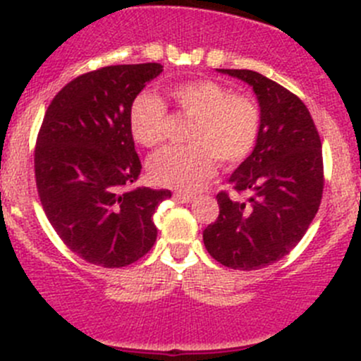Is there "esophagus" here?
Listing matches in <instances>:
<instances>
[{
    "label": "esophagus",
    "mask_w": 361,
    "mask_h": 361,
    "mask_svg": "<svg viewBox=\"0 0 361 361\" xmlns=\"http://www.w3.org/2000/svg\"><path fill=\"white\" fill-rule=\"evenodd\" d=\"M173 198L180 203H191L192 200H195V196L188 195V192H176V195H173Z\"/></svg>",
    "instance_id": "esophagus-1"
}]
</instances>
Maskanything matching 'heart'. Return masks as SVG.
<instances>
[{"mask_svg": "<svg viewBox=\"0 0 361 361\" xmlns=\"http://www.w3.org/2000/svg\"><path fill=\"white\" fill-rule=\"evenodd\" d=\"M179 109L189 120L188 147H166L147 161L154 184L180 191H196L214 176L215 159L229 169L243 161L259 139L261 109L248 95L214 80H196L170 90ZM133 140L156 147L165 139L166 106L158 95L142 92L133 99L128 113Z\"/></svg>", "mask_w": 361, "mask_h": 361, "instance_id": "obj_1", "label": "heart"}]
</instances>
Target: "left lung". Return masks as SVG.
I'll return each instance as SVG.
<instances>
[{"mask_svg": "<svg viewBox=\"0 0 361 361\" xmlns=\"http://www.w3.org/2000/svg\"><path fill=\"white\" fill-rule=\"evenodd\" d=\"M252 87L261 107L254 151L229 177L247 202L219 192V217L203 231L222 266L254 271L280 261L310 228L323 192L322 140L304 102L248 69H217Z\"/></svg>", "mask_w": 361, "mask_h": 361, "instance_id": "obj_1", "label": "left lung"}]
</instances>
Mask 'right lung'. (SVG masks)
I'll return each mask as SVG.
<instances>
[{"mask_svg":"<svg viewBox=\"0 0 361 361\" xmlns=\"http://www.w3.org/2000/svg\"><path fill=\"white\" fill-rule=\"evenodd\" d=\"M161 64H125L81 74L44 113L35 151L36 188L61 240L87 262L123 267L154 245L153 215L169 189L125 191L140 176L128 113Z\"/></svg>","mask_w":361,"mask_h":361,"instance_id":"1","label":"right lung"}]
</instances>
